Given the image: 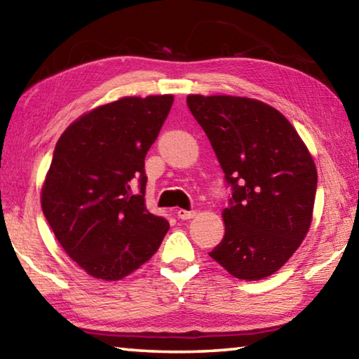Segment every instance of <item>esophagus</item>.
Listing matches in <instances>:
<instances>
[{
    "label": "esophagus",
    "mask_w": 359,
    "mask_h": 359,
    "mask_svg": "<svg viewBox=\"0 0 359 359\" xmlns=\"http://www.w3.org/2000/svg\"><path fill=\"white\" fill-rule=\"evenodd\" d=\"M177 218H180V220H190V218H193L194 215H196V212L194 210H185V209H179L177 212Z\"/></svg>",
    "instance_id": "obj_1"
}]
</instances>
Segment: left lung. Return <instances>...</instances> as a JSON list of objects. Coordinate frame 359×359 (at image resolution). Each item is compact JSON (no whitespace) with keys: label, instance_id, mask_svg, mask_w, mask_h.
<instances>
[{"label":"left lung","instance_id":"1","mask_svg":"<svg viewBox=\"0 0 359 359\" xmlns=\"http://www.w3.org/2000/svg\"><path fill=\"white\" fill-rule=\"evenodd\" d=\"M231 188L224 236L209 255L231 276L274 274L306 238L317 169L293 125L264 102L239 96L187 98Z\"/></svg>","mask_w":359,"mask_h":359}]
</instances>
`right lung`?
Listing matches in <instances>:
<instances>
[{"mask_svg":"<svg viewBox=\"0 0 359 359\" xmlns=\"http://www.w3.org/2000/svg\"><path fill=\"white\" fill-rule=\"evenodd\" d=\"M172 101V95L121 98L82 115L58 139L42 212L90 276L120 280L149 261L168 233L166 218L145 208L144 160Z\"/></svg>","mask_w":359,"mask_h":359,"instance_id":"obj_1","label":"right lung"}]
</instances>
